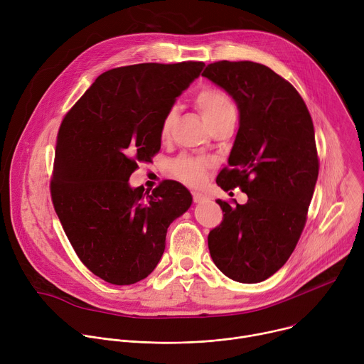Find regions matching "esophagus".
<instances>
[{"label": "esophagus", "instance_id": "obj_1", "mask_svg": "<svg viewBox=\"0 0 364 364\" xmlns=\"http://www.w3.org/2000/svg\"><path fill=\"white\" fill-rule=\"evenodd\" d=\"M191 194H193V201H194V203H201V201L205 200V196L201 194V193H198V191H193Z\"/></svg>", "mask_w": 364, "mask_h": 364}]
</instances>
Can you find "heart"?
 <instances>
[{
	"label": "heart",
	"instance_id": "obj_1",
	"mask_svg": "<svg viewBox=\"0 0 364 364\" xmlns=\"http://www.w3.org/2000/svg\"><path fill=\"white\" fill-rule=\"evenodd\" d=\"M196 107L198 108L203 119L210 128L218 122L223 121L228 117L236 115V105L230 95L225 90L213 86H205L194 97ZM177 118L176 108H171L166 112L161 125H160V136L161 139H167L171 134L173 125ZM210 167V161L201 157H191V155H181L177 160L170 164V173L180 181L187 186L197 187L204 178L205 173Z\"/></svg>",
	"mask_w": 364,
	"mask_h": 364
}]
</instances>
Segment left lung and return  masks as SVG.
<instances>
[{
  "label": "left lung",
  "mask_w": 364,
  "mask_h": 364,
  "mask_svg": "<svg viewBox=\"0 0 364 364\" xmlns=\"http://www.w3.org/2000/svg\"><path fill=\"white\" fill-rule=\"evenodd\" d=\"M201 76L237 103V135L216 183L239 187L246 204L216 200L222 223L207 237L215 265L230 279L262 282L284 267L304 230L318 177L314 125L296 89L265 65L220 60Z\"/></svg>",
  "instance_id": "obj_1"
}]
</instances>
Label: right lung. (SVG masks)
Instances as JSON below:
<instances>
[{
    "label": "right lung",
    "mask_w": 364,
    "mask_h": 364,
    "mask_svg": "<svg viewBox=\"0 0 364 364\" xmlns=\"http://www.w3.org/2000/svg\"><path fill=\"white\" fill-rule=\"evenodd\" d=\"M203 62L111 69L65 115L50 194L82 264L114 285L146 278L160 262L170 223L191 205L190 191L164 180L151 193L129 187L139 161L161 148L160 125Z\"/></svg>",
    "instance_id": "obj_1"
}]
</instances>
